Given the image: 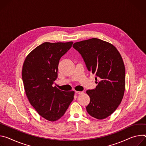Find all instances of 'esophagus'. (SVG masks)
Returning <instances> with one entry per match:
<instances>
[{
    "mask_svg": "<svg viewBox=\"0 0 146 146\" xmlns=\"http://www.w3.org/2000/svg\"><path fill=\"white\" fill-rule=\"evenodd\" d=\"M75 93L78 94H81L83 93V92H82V91H75Z\"/></svg>",
    "mask_w": 146,
    "mask_h": 146,
    "instance_id": "obj_1",
    "label": "esophagus"
}]
</instances>
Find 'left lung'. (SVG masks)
<instances>
[{"mask_svg": "<svg viewBox=\"0 0 146 146\" xmlns=\"http://www.w3.org/2000/svg\"><path fill=\"white\" fill-rule=\"evenodd\" d=\"M81 55L88 70L96 75L98 85L88 90L90 101L88 114L98 119L106 118L121 103L125 86V68L122 57L111 43L92 38L73 44Z\"/></svg>", "mask_w": 146, "mask_h": 146, "instance_id": "obj_1", "label": "left lung"}]
</instances>
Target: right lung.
Listing matches in <instances>:
<instances>
[{
    "label": "right lung",
    "mask_w": 146,
    "mask_h": 146,
    "mask_svg": "<svg viewBox=\"0 0 146 146\" xmlns=\"http://www.w3.org/2000/svg\"><path fill=\"white\" fill-rule=\"evenodd\" d=\"M72 44L44 42L27 56L23 64L22 78L28 100L48 121L62 117L74 99V91L64 92L52 86L57 78L59 61Z\"/></svg>",
    "instance_id": "right-lung-1"
}]
</instances>
